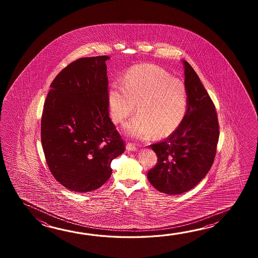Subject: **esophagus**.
<instances>
[{"label": "esophagus", "mask_w": 258, "mask_h": 258, "mask_svg": "<svg viewBox=\"0 0 258 258\" xmlns=\"http://www.w3.org/2000/svg\"><path fill=\"white\" fill-rule=\"evenodd\" d=\"M126 149L128 151H133V152H135V151H137V148L134 145V144H132V143H128L126 145Z\"/></svg>", "instance_id": "obj_1"}]
</instances>
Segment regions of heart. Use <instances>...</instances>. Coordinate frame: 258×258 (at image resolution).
Returning <instances> with one entry per match:
<instances>
[{
  "instance_id": "1",
  "label": "heart",
  "mask_w": 258,
  "mask_h": 258,
  "mask_svg": "<svg viewBox=\"0 0 258 258\" xmlns=\"http://www.w3.org/2000/svg\"><path fill=\"white\" fill-rule=\"evenodd\" d=\"M138 112L124 126L127 136L145 140L153 134L169 137L184 120L188 92L184 82L154 64L132 67L122 84L113 83L108 90V109L114 123L121 124Z\"/></svg>"
}]
</instances>
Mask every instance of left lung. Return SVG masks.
Here are the masks:
<instances>
[{
    "mask_svg": "<svg viewBox=\"0 0 258 258\" xmlns=\"http://www.w3.org/2000/svg\"><path fill=\"white\" fill-rule=\"evenodd\" d=\"M188 109L184 120L164 141L151 145L158 163L148 172L149 182L167 195L187 192L202 181L213 164L219 128L214 103L198 74L182 60Z\"/></svg>",
    "mask_w": 258,
    "mask_h": 258,
    "instance_id": "obj_1",
    "label": "left lung"
}]
</instances>
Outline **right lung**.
Listing matches in <instances>:
<instances>
[{"label": "right lung", "mask_w": 258, "mask_h": 258, "mask_svg": "<svg viewBox=\"0 0 258 258\" xmlns=\"http://www.w3.org/2000/svg\"><path fill=\"white\" fill-rule=\"evenodd\" d=\"M109 56L80 58L55 77L44 103L41 144L49 170L74 192H91L109 180L124 142L109 116Z\"/></svg>", "instance_id": "1"}]
</instances>
